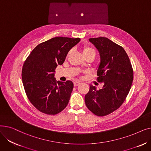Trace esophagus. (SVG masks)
<instances>
[{
    "label": "esophagus",
    "instance_id": "34e87169",
    "mask_svg": "<svg viewBox=\"0 0 151 151\" xmlns=\"http://www.w3.org/2000/svg\"><path fill=\"white\" fill-rule=\"evenodd\" d=\"M73 84H74V86H78L79 84H80V81H75L74 83H73Z\"/></svg>",
    "mask_w": 151,
    "mask_h": 151
}]
</instances>
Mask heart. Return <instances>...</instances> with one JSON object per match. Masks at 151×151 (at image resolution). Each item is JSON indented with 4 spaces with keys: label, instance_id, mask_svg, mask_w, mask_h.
Returning a JSON list of instances; mask_svg holds the SVG:
<instances>
[{
    "label": "heart",
    "instance_id": "heart-1",
    "mask_svg": "<svg viewBox=\"0 0 151 151\" xmlns=\"http://www.w3.org/2000/svg\"><path fill=\"white\" fill-rule=\"evenodd\" d=\"M70 52L68 53L67 55L69 54ZM83 54L84 56H88V55H92V56L95 57L96 55V51L93 47L89 45H84L83 47Z\"/></svg>",
    "mask_w": 151,
    "mask_h": 151
}]
</instances>
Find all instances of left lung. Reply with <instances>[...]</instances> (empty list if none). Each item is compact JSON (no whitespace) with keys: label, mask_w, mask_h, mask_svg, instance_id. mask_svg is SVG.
<instances>
[{"label":"left lung","mask_w":151,"mask_h":151,"mask_svg":"<svg viewBox=\"0 0 151 151\" xmlns=\"http://www.w3.org/2000/svg\"><path fill=\"white\" fill-rule=\"evenodd\" d=\"M99 50L100 63L97 80L104 83L101 89L90 84L85 96V104L92 113L105 116L119 108L130 90L133 70L127 54L122 46L100 37L89 38Z\"/></svg>","instance_id":"obj_1"}]
</instances>
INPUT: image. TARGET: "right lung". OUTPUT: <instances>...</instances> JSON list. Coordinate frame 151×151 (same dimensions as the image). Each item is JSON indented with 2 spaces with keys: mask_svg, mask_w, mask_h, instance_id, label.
Segmentation results:
<instances>
[{
  "mask_svg": "<svg viewBox=\"0 0 151 151\" xmlns=\"http://www.w3.org/2000/svg\"><path fill=\"white\" fill-rule=\"evenodd\" d=\"M80 41V38H52L38 45L24 63V88L31 104L40 112L55 115L67 106L73 83L57 81L55 70L63 64L68 51Z\"/></svg>",
  "mask_w": 151,
  "mask_h": 151,
  "instance_id": "1",
  "label": "right lung"
}]
</instances>
